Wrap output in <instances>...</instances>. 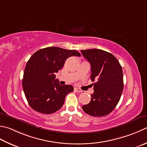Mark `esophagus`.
<instances>
[{
	"label": "esophagus",
	"instance_id": "esophagus-1",
	"mask_svg": "<svg viewBox=\"0 0 147 147\" xmlns=\"http://www.w3.org/2000/svg\"><path fill=\"white\" fill-rule=\"evenodd\" d=\"M74 90L75 91V92H82V90H80V88H74Z\"/></svg>",
	"mask_w": 147,
	"mask_h": 147
}]
</instances>
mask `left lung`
Wrapping results in <instances>:
<instances>
[{
	"instance_id": "obj_1",
	"label": "left lung",
	"mask_w": 147,
	"mask_h": 147,
	"mask_svg": "<svg viewBox=\"0 0 147 147\" xmlns=\"http://www.w3.org/2000/svg\"><path fill=\"white\" fill-rule=\"evenodd\" d=\"M91 65L90 78L96 81L88 104L82 106L86 113L93 117L107 115L119 103L123 88V72L116 57L99 49L81 50Z\"/></svg>"
}]
</instances>
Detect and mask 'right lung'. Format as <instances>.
Listing matches in <instances>:
<instances>
[{
  "label": "right lung",
  "mask_w": 147,
  "mask_h": 147,
  "mask_svg": "<svg viewBox=\"0 0 147 147\" xmlns=\"http://www.w3.org/2000/svg\"><path fill=\"white\" fill-rule=\"evenodd\" d=\"M73 56L80 57L76 50L47 47L37 51L26 64L22 87L30 107L44 114L55 113L62 108L65 96L73 91L70 85H60L55 73Z\"/></svg>",
  "instance_id": "add662e5"
}]
</instances>
